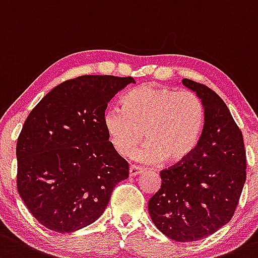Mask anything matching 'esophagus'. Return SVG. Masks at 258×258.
<instances>
[{
    "instance_id": "esophagus-1",
    "label": "esophagus",
    "mask_w": 258,
    "mask_h": 258,
    "mask_svg": "<svg viewBox=\"0 0 258 258\" xmlns=\"http://www.w3.org/2000/svg\"><path fill=\"white\" fill-rule=\"evenodd\" d=\"M141 172H142V169L136 167V165H131V167H130V177H136V175L140 174Z\"/></svg>"
}]
</instances>
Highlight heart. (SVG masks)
<instances>
[{
  "mask_svg": "<svg viewBox=\"0 0 258 258\" xmlns=\"http://www.w3.org/2000/svg\"><path fill=\"white\" fill-rule=\"evenodd\" d=\"M104 126L113 150L135 154L143 163H180L195 151L205 126V108L193 91L142 85L122 97V108H108Z\"/></svg>",
  "mask_w": 258,
  "mask_h": 258,
  "instance_id": "1",
  "label": "heart"
}]
</instances>
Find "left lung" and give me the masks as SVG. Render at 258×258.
Returning a JSON list of instances; mask_svg holds the SVG:
<instances>
[{
    "mask_svg": "<svg viewBox=\"0 0 258 258\" xmlns=\"http://www.w3.org/2000/svg\"><path fill=\"white\" fill-rule=\"evenodd\" d=\"M181 83L202 99L204 131L185 161L162 170L148 213L165 236L190 242L216 232L234 216L246 181V151L242 132L221 97L204 84Z\"/></svg>",
    "mask_w": 258,
    "mask_h": 258,
    "instance_id": "8db88e82",
    "label": "left lung"
}]
</instances>
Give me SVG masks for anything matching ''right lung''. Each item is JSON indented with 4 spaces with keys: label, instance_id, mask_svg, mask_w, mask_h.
Wrapping results in <instances>:
<instances>
[{
    "label": "right lung",
    "instance_id": "obj_1",
    "mask_svg": "<svg viewBox=\"0 0 258 258\" xmlns=\"http://www.w3.org/2000/svg\"><path fill=\"white\" fill-rule=\"evenodd\" d=\"M134 78L83 75L49 91L24 122L17 140L18 194L51 231L73 232L96 221L128 163L113 150L104 126L108 101Z\"/></svg>",
    "mask_w": 258,
    "mask_h": 258
}]
</instances>
